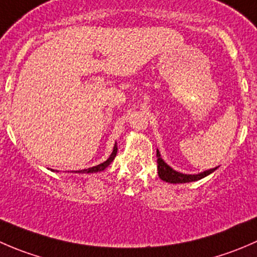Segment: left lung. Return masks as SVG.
I'll return each mask as SVG.
<instances>
[{
	"mask_svg": "<svg viewBox=\"0 0 257 257\" xmlns=\"http://www.w3.org/2000/svg\"><path fill=\"white\" fill-rule=\"evenodd\" d=\"M157 163H158V174H159V178L162 180L167 181V183H173V184H181V183H190V181H195V180H200V179L205 178L206 175L211 174L212 172L216 170L215 169H210L206 170V172L200 173V174H195V175H190V174H181V173L175 172L173 170L169 165H167L164 163V160L160 158V153L159 150H157Z\"/></svg>",
	"mask_w": 257,
	"mask_h": 257,
	"instance_id": "left-lung-1",
	"label": "left lung"
}]
</instances>
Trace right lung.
Segmentation results:
<instances>
[{
  "mask_svg": "<svg viewBox=\"0 0 257 257\" xmlns=\"http://www.w3.org/2000/svg\"><path fill=\"white\" fill-rule=\"evenodd\" d=\"M116 150H118V148H116V144H115V147H114V149H113V153H112V154H110V157L108 158V159L105 160L104 163H102V164H99V165H95V167L89 168V169L78 170V173H97V172H102V170H104L105 168H107L108 165H109L110 163L113 162L114 158H115V155H116Z\"/></svg>",
  "mask_w": 257,
  "mask_h": 257,
  "instance_id": "add662e5",
  "label": "right lung"
}]
</instances>
